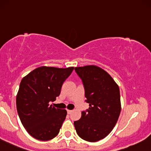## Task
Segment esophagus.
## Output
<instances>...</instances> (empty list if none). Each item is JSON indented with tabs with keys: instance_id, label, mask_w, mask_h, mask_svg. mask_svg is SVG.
I'll return each instance as SVG.
<instances>
[{
	"instance_id": "1",
	"label": "esophagus",
	"mask_w": 151,
	"mask_h": 151,
	"mask_svg": "<svg viewBox=\"0 0 151 151\" xmlns=\"http://www.w3.org/2000/svg\"><path fill=\"white\" fill-rule=\"evenodd\" d=\"M67 111H68V114H71V113H72V110H67Z\"/></svg>"
}]
</instances>
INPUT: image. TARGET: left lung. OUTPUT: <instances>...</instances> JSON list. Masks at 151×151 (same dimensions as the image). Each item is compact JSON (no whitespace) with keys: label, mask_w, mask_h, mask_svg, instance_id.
Returning a JSON list of instances; mask_svg holds the SVG:
<instances>
[{"label":"left lung","mask_w":151,"mask_h":151,"mask_svg":"<svg viewBox=\"0 0 151 151\" xmlns=\"http://www.w3.org/2000/svg\"><path fill=\"white\" fill-rule=\"evenodd\" d=\"M82 81L86 102L89 108L81 112V117L74 122L79 137L96 142L111 132L121 112L119 86L111 76L95 65L74 69Z\"/></svg>","instance_id":"obj_1"}]
</instances>
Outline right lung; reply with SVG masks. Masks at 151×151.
<instances>
[{
    "label": "right lung",
    "mask_w": 151,
    "mask_h": 151,
    "mask_svg": "<svg viewBox=\"0 0 151 151\" xmlns=\"http://www.w3.org/2000/svg\"><path fill=\"white\" fill-rule=\"evenodd\" d=\"M73 70V67L43 66L22 79L16 98L17 110L24 127L34 139L48 141L59 133L67 111L49 102L59 96L63 83Z\"/></svg>",
    "instance_id": "obj_1"
}]
</instances>
